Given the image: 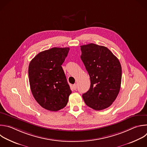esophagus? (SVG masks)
I'll return each instance as SVG.
<instances>
[{
    "instance_id": "obj_1",
    "label": "esophagus",
    "mask_w": 147,
    "mask_h": 147,
    "mask_svg": "<svg viewBox=\"0 0 147 147\" xmlns=\"http://www.w3.org/2000/svg\"><path fill=\"white\" fill-rule=\"evenodd\" d=\"M77 85L76 84H74L73 85V89H74V90H76L77 89Z\"/></svg>"
}]
</instances>
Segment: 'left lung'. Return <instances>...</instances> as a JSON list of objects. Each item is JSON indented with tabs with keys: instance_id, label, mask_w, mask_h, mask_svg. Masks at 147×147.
I'll return each mask as SVG.
<instances>
[{
	"instance_id": "left-lung-1",
	"label": "left lung",
	"mask_w": 147,
	"mask_h": 147,
	"mask_svg": "<svg viewBox=\"0 0 147 147\" xmlns=\"http://www.w3.org/2000/svg\"><path fill=\"white\" fill-rule=\"evenodd\" d=\"M81 59L89 75V89L82 94L85 104L95 110L110 107L119 92L122 68L118 59L104 46H81Z\"/></svg>"
}]
</instances>
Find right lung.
<instances>
[{
  "mask_svg": "<svg viewBox=\"0 0 147 147\" xmlns=\"http://www.w3.org/2000/svg\"><path fill=\"white\" fill-rule=\"evenodd\" d=\"M69 47H54L38 53L30 62L29 84L36 102L44 109L57 111L63 109L71 90L61 65Z\"/></svg>",
  "mask_w": 147,
  "mask_h": 147,
  "instance_id": "1",
  "label": "right lung"
}]
</instances>
